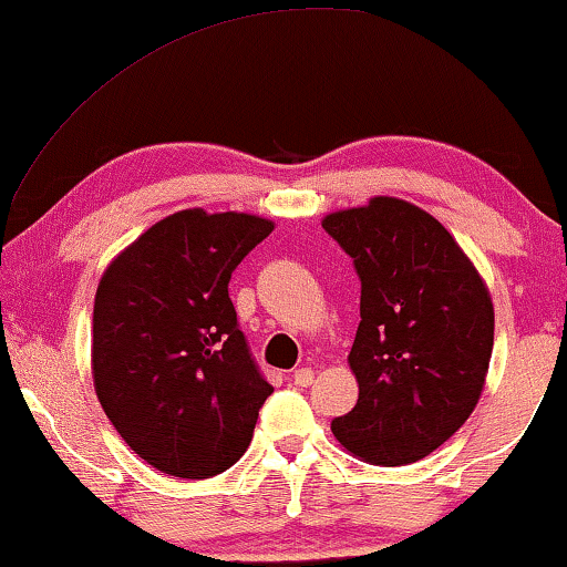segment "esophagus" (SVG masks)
<instances>
[{
	"mask_svg": "<svg viewBox=\"0 0 567 567\" xmlns=\"http://www.w3.org/2000/svg\"><path fill=\"white\" fill-rule=\"evenodd\" d=\"M292 382L298 388H308L310 382H313V370H310V367H300V370H295Z\"/></svg>",
	"mask_w": 567,
	"mask_h": 567,
	"instance_id": "obj_1",
	"label": "esophagus"
}]
</instances>
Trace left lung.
Wrapping results in <instances>:
<instances>
[{
  "label": "left lung",
  "instance_id": "obj_1",
  "mask_svg": "<svg viewBox=\"0 0 567 567\" xmlns=\"http://www.w3.org/2000/svg\"><path fill=\"white\" fill-rule=\"evenodd\" d=\"M321 226L362 282L349 352L360 398L331 432L370 465H409L450 440L481 401L493 352L488 285L434 215L398 197H370Z\"/></svg>",
  "mask_w": 567,
  "mask_h": 567
}]
</instances>
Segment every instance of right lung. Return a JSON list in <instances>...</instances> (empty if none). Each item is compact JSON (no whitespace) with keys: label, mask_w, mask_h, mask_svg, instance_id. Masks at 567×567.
Listing matches in <instances>:
<instances>
[{"label":"right lung","mask_w":567,"mask_h":567,"mask_svg":"<svg viewBox=\"0 0 567 567\" xmlns=\"http://www.w3.org/2000/svg\"><path fill=\"white\" fill-rule=\"evenodd\" d=\"M275 223L189 207L110 261L94 295L100 405L151 467L203 481L241 460L272 393L238 331L228 282Z\"/></svg>","instance_id":"right-lung-1"}]
</instances>
